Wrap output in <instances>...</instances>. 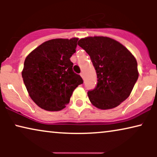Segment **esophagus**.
I'll use <instances>...</instances> for the list:
<instances>
[{"label": "esophagus", "instance_id": "obj_1", "mask_svg": "<svg viewBox=\"0 0 157 157\" xmlns=\"http://www.w3.org/2000/svg\"><path fill=\"white\" fill-rule=\"evenodd\" d=\"M80 76H81V77H82V78H83V73H81Z\"/></svg>", "mask_w": 157, "mask_h": 157}]
</instances>
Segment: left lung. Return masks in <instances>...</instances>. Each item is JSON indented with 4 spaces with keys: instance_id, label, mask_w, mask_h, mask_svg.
Returning <instances> with one entry per match:
<instances>
[{
    "instance_id": "1",
    "label": "left lung",
    "mask_w": 157,
    "mask_h": 157,
    "mask_svg": "<svg viewBox=\"0 0 157 157\" xmlns=\"http://www.w3.org/2000/svg\"><path fill=\"white\" fill-rule=\"evenodd\" d=\"M78 45L89 55L97 75V85L88 91L96 108L111 109L129 96L139 77L132 53L117 40L104 36L81 38Z\"/></svg>"
}]
</instances>
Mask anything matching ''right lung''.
Masks as SVG:
<instances>
[{
    "mask_svg": "<svg viewBox=\"0 0 157 157\" xmlns=\"http://www.w3.org/2000/svg\"><path fill=\"white\" fill-rule=\"evenodd\" d=\"M78 38H56L43 43L28 55L22 71L31 99L50 111L64 109L73 91L83 83L73 71L70 58L76 52Z\"/></svg>",
    "mask_w": 157,
    "mask_h": 157,
    "instance_id": "right-lung-1",
    "label": "right lung"
}]
</instances>
